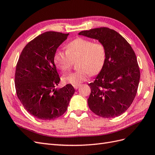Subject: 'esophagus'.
I'll use <instances>...</instances> for the list:
<instances>
[{
    "mask_svg": "<svg viewBox=\"0 0 155 155\" xmlns=\"http://www.w3.org/2000/svg\"><path fill=\"white\" fill-rule=\"evenodd\" d=\"M79 87V85H76V86H74V88L75 89H78Z\"/></svg>",
    "mask_w": 155,
    "mask_h": 155,
    "instance_id": "obj_1",
    "label": "esophagus"
}]
</instances>
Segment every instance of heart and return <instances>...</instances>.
Listing matches in <instances>:
<instances>
[{"mask_svg":"<svg viewBox=\"0 0 155 155\" xmlns=\"http://www.w3.org/2000/svg\"><path fill=\"white\" fill-rule=\"evenodd\" d=\"M67 51L57 50L54 55V63L58 68L65 71L79 58L76 71L65 74L64 83L73 86L79 85L86 81L90 75L99 74L104 68L107 58L104 44L100 41L78 37L67 45Z\"/></svg>","mask_w":155,"mask_h":155,"instance_id":"1","label":"heart"}]
</instances>
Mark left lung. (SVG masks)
Instances as JSON below:
<instances>
[{
  "label": "left lung",
  "mask_w": 155,
  "mask_h": 155,
  "mask_svg": "<svg viewBox=\"0 0 155 155\" xmlns=\"http://www.w3.org/2000/svg\"><path fill=\"white\" fill-rule=\"evenodd\" d=\"M79 35L104 44L106 61L93 83L87 100L90 109L103 118H114L125 112L137 93L140 72L134 50L125 38L109 28L79 32Z\"/></svg>",
  "instance_id": "left-lung-1"
}]
</instances>
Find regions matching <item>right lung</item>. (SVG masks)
Wrapping results in <instances>:
<instances>
[{
    "instance_id": "obj_1",
    "label": "right lung",
    "mask_w": 155,
    "mask_h": 155,
    "mask_svg": "<svg viewBox=\"0 0 155 155\" xmlns=\"http://www.w3.org/2000/svg\"><path fill=\"white\" fill-rule=\"evenodd\" d=\"M68 34L43 33L25 46L18 58L15 76L17 97L25 109L39 120H51L62 116L75 92L70 84L55 88L60 78L54 55Z\"/></svg>"
}]
</instances>
